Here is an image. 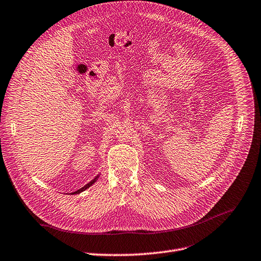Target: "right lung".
Returning <instances> with one entry per match:
<instances>
[{
  "instance_id": "add662e5",
  "label": "right lung",
  "mask_w": 261,
  "mask_h": 261,
  "mask_svg": "<svg viewBox=\"0 0 261 261\" xmlns=\"http://www.w3.org/2000/svg\"><path fill=\"white\" fill-rule=\"evenodd\" d=\"M98 178V176H96V178L94 179V180H92L90 183H88L86 186H83L82 187V189H80V190H78V191H76V192H74V193H72V194H79V193H81V192H83V191H86L87 189H89V187L91 186V185H93V184H94L95 183V181H96V179Z\"/></svg>"
}]
</instances>
